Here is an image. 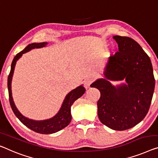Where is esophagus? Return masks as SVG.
<instances>
[{
  "label": "esophagus",
  "instance_id": "obj_1",
  "mask_svg": "<svg viewBox=\"0 0 158 158\" xmlns=\"http://www.w3.org/2000/svg\"><path fill=\"white\" fill-rule=\"evenodd\" d=\"M94 79L92 78H88L84 81V87L86 89H89L90 87V84L92 83Z\"/></svg>",
  "mask_w": 158,
  "mask_h": 158
}]
</instances>
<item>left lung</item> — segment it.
Returning a JSON list of instances; mask_svg holds the SVG:
<instances>
[{"instance_id":"8db88e82","label":"left lung","mask_w":158,"mask_h":158,"mask_svg":"<svg viewBox=\"0 0 158 158\" xmlns=\"http://www.w3.org/2000/svg\"><path fill=\"white\" fill-rule=\"evenodd\" d=\"M118 52L110 56L103 73L105 78L91 84L100 91L97 102L100 121L115 131L131 128L142 121L149 110L155 89L150 59L140 45L128 37H113ZM126 80L115 87L110 81Z\"/></svg>"}]
</instances>
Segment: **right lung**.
Masks as SVG:
<instances>
[{
  "label": "right lung",
  "instance_id": "obj_1",
  "mask_svg": "<svg viewBox=\"0 0 158 158\" xmlns=\"http://www.w3.org/2000/svg\"><path fill=\"white\" fill-rule=\"evenodd\" d=\"M48 42H40V43H32L28 44L23 51L18 53L16 56L14 57L13 62L11 64V69L10 74L8 75V89L9 94V101H10V106L12 110L16 117L22 122V123L27 126V128L31 129L36 133L41 134H52L54 133L60 131L62 129L64 128L69 124L72 120L71 115V106L75 101L78 99L79 98L83 95L85 92L86 89L84 87L81 85L76 89H73L72 91L66 96L64 102L62 105V107L59 110V112L55 116L52 118L48 120H44V121H35V120L29 119L28 118L25 117L19 112L17 108H16L15 103H14L13 97H12V91H11V81L15 69V66L16 62L18 59L21 57L24 53L31 50L35 48H40L46 46Z\"/></svg>",
  "mask_w": 158,
  "mask_h": 158
}]
</instances>
